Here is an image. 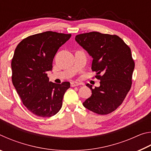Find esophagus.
<instances>
[{
    "instance_id": "obj_1",
    "label": "esophagus",
    "mask_w": 151,
    "mask_h": 151,
    "mask_svg": "<svg viewBox=\"0 0 151 151\" xmlns=\"http://www.w3.org/2000/svg\"><path fill=\"white\" fill-rule=\"evenodd\" d=\"M80 85L78 83H77V82H72V83H70V86H72V87H74V86H76Z\"/></svg>"
}]
</instances>
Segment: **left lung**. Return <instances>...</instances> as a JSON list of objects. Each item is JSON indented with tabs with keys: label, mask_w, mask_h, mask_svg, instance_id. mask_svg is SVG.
Here are the masks:
<instances>
[{
	"label": "left lung",
	"mask_w": 151,
	"mask_h": 151,
	"mask_svg": "<svg viewBox=\"0 0 151 151\" xmlns=\"http://www.w3.org/2000/svg\"><path fill=\"white\" fill-rule=\"evenodd\" d=\"M75 40L93 57L91 69L100 80V86L91 88V96L83 106L99 114L113 112L122 103L131 88L134 68L131 50L117 35L99 32L76 36Z\"/></svg>",
	"instance_id": "obj_1"
}]
</instances>
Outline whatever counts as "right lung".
<instances>
[{
    "label": "right lung",
    "mask_w": 151,
    "mask_h": 151,
    "mask_svg": "<svg viewBox=\"0 0 151 151\" xmlns=\"http://www.w3.org/2000/svg\"><path fill=\"white\" fill-rule=\"evenodd\" d=\"M71 37L47 31L25 38L17 45L11 62L12 84L22 103L35 115L50 117L62 107L69 82H49L47 72L61 46Z\"/></svg>",
    "instance_id": "1"
}]
</instances>
